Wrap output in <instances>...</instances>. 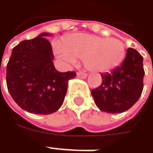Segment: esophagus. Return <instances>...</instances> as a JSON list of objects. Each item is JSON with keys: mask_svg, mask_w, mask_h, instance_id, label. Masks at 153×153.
<instances>
[{"mask_svg": "<svg viewBox=\"0 0 153 153\" xmlns=\"http://www.w3.org/2000/svg\"><path fill=\"white\" fill-rule=\"evenodd\" d=\"M86 76H87V74L84 73V72L80 71L77 73V77H79L80 79H85V78H86Z\"/></svg>", "mask_w": 153, "mask_h": 153, "instance_id": "obj_1", "label": "esophagus"}]
</instances>
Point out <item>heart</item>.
Instances as JSON below:
<instances>
[{"label":"heart","mask_w":153,"mask_h":153,"mask_svg":"<svg viewBox=\"0 0 153 153\" xmlns=\"http://www.w3.org/2000/svg\"><path fill=\"white\" fill-rule=\"evenodd\" d=\"M54 52L67 66L75 64L79 58L83 59L87 69L107 72L120 66L126 57V50L118 39L79 33L70 37L66 45L55 42Z\"/></svg>","instance_id":"b5f03b06"}]
</instances>
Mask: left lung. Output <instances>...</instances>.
I'll list each match as a JSON object with an SVG mask.
<instances>
[{"mask_svg":"<svg viewBox=\"0 0 153 153\" xmlns=\"http://www.w3.org/2000/svg\"><path fill=\"white\" fill-rule=\"evenodd\" d=\"M145 71L143 57L129 48L123 62L109 73H101L102 82L91 91L101 111L119 114L130 109L142 93Z\"/></svg>","mask_w":153,"mask_h":153,"instance_id":"1","label":"left lung"}]
</instances>
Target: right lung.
<instances>
[{"mask_svg":"<svg viewBox=\"0 0 153 153\" xmlns=\"http://www.w3.org/2000/svg\"><path fill=\"white\" fill-rule=\"evenodd\" d=\"M44 32L13 49L6 69L7 87L16 103L28 113L51 114L63 103L74 71L59 72L53 63L51 43Z\"/></svg>","mask_w":153,"mask_h":153,"instance_id":"add662e5","label":"right lung"}]
</instances>
